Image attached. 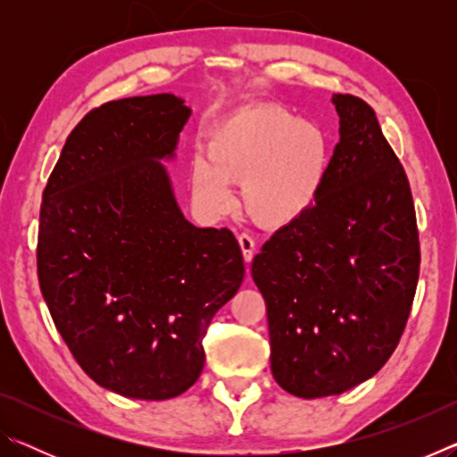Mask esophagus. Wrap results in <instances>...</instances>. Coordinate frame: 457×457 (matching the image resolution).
Here are the masks:
<instances>
[{"instance_id": "obj_1", "label": "esophagus", "mask_w": 457, "mask_h": 457, "mask_svg": "<svg viewBox=\"0 0 457 457\" xmlns=\"http://www.w3.org/2000/svg\"><path fill=\"white\" fill-rule=\"evenodd\" d=\"M237 242H239V247H242L245 264H250V262L253 260V250H256V244H253L252 236H247V234L237 236Z\"/></svg>"}]
</instances>
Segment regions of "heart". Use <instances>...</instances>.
Returning <instances> with one entry per match:
<instances>
[{
	"mask_svg": "<svg viewBox=\"0 0 457 457\" xmlns=\"http://www.w3.org/2000/svg\"><path fill=\"white\" fill-rule=\"evenodd\" d=\"M207 157L189 159L193 201L207 218L234 210L231 181H242V204L264 228H286L311 210L328 167V141L319 127L278 106L237 108L205 133Z\"/></svg>",
	"mask_w": 457,
	"mask_h": 457,
	"instance_id": "heart-1",
	"label": "heart"
}]
</instances>
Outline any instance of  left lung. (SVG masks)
<instances>
[{"mask_svg":"<svg viewBox=\"0 0 457 457\" xmlns=\"http://www.w3.org/2000/svg\"><path fill=\"white\" fill-rule=\"evenodd\" d=\"M338 143L314 205L252 262L266 300L276 383L340 395L395 351L420 278L413 197L365 100L335 95Z\"/></svg>","mask_w":457,"mask_h":457,"instance_id":"obj_1","label":"left lung"}]
</instances>
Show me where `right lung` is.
<instances>
[{
  "mask_svg": "<svg viewBox=\"0 0 457 457\" xmlns=\"http://www.w3.org/2000/svg\"><path fill=\"white\" fill-rule=\"evenodd\" d=\"M189 117L165 92L95 108L44 189L42 296L84 373L122 397L187 391L207 327L244 280L234 234L185 220L161 163L175 159Z\"/></svg>",
  "mask_w": 457,
  "mask_h": 457,
  "instance_id": "1",
  "label": "right lung"
}]
</instances>
